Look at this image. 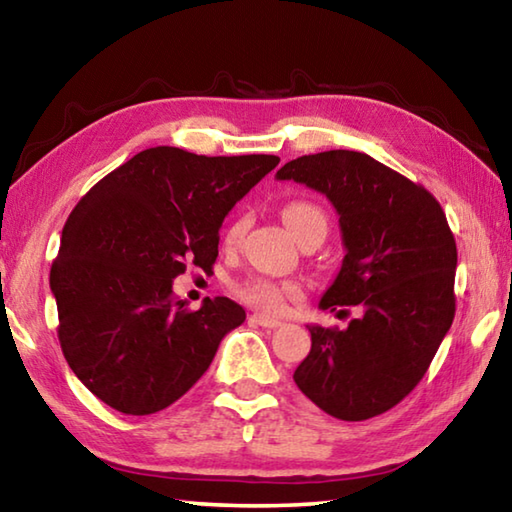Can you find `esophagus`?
I'll return each instance as SVG.
<instances>
[{
  "label": "esophagus",
  "instance_id": "1",
  "mask_svg": "<svg viewBox=\"0 0 512 512\" xmlns=\"http://www.w3.org/2000/svg\"><path fill=\"white\" fill-rule=\"evenodd\" d=\"M250 322H255L264 329L282 327V320H277V318H273V315H266V313H253V315H250Z\"/></svg>",
  "mask_w": 512,
  "mask_h": 512
}]
</instances>
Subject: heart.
I'll return each mask as SVG.
<instances>
[{
	"label": "heart",
	"mask_w": 512,
	"mask_h": 512,
	"mask_svg": "<svg viewBox=\"0 0 512 512\" xmlns=\"http://www.w3.org/2000/svg\"><path fill=\"white\" fill-rule=\"evenodd\" d=\"M282 219L293 235H300V232L309 226H327L324 212L315 206V203H309V201H291L282 210ZM241 230H244V221H235V224L228 228L226 232L228 244H235L241 235ZM235 291L246 304L257 306V309H264V311H282L288 300L300 297V288L295 284L275 282V280H268V277H250V280L241 282Z\"/></svg>",
	"instance_id": "obj_1"
}]
</instances>
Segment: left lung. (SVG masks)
<instances>
[{
    "instance_id": "1",
    "label": "left lung",
    "mask_w": 512,
    "mask_h": 512,
    "mask_svg": "<svg viewBox=\"0 0 512 512\" xmlns=\"http://www.w3.org/2000/svg\"><path fill=\"white\" fill-rule=\"evenodd\" d=\"M277 181L324 194L340 217L345 259L320 309L356 306L347 329L309 324L293 380L340 421L392 410L418 385L454 320L457 244L423 185L371 159L331 150L288 161Z\"/></svg>"
}]
</instances>
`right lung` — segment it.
<instances>
[{
    "label": "right lung",
    "mask_w": 512,
    "mask_h": 512,
    "mask_svg": "<svg viewBox=\"0 0 512 512\" xmlns=\"http://www.w3.org/2000/svg\"><path fill=\"white\" fill-rule=\"evenodd\" d=\"M277 163L150 147L73 208L49 282L64 358L102 403L132 416L165 410L246 320L228 297L188 311L172 282L188 266L212 271L226 215Z\"/></svg>",
    "instance_id": "add662e5"
}]
</instances>
